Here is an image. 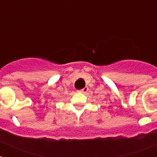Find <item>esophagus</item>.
I'll list each match as a JSON object with an SVG mask.
<instances>
[{
    "mask_svg": "<svg viewBox=\"0 0 157 157\" xmlns=\"http://www.w3.org/2000/svg\"><path fill=\"white\" fill-rule=\"evenodd\" d=\"M87 91H88V88H87V87H85V88L81 89V90H77V92L80 93V94H85V93H86Z\"/></svg>",
    "mask_w": 157,
    "mask_h": 157,
    "instance_id": "34e87169",
    "label": "esophagus"
}]
</instances>
